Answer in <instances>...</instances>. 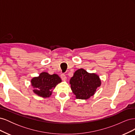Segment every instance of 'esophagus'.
Returning <instances> with one entry per match:
<instances>
[{"instance_id": "esophagus-1", "label": "esophagus", "mask_w": 135, "mask_h": 135, "mask_svg": "<svg viewBox=\"0 0 135 135\" xmlns=\"http://www.w3.org/2000/svg\"><path fill=\"white\" fill-rule=\"evenodd\" d=\"M61 79H62V80H64V81H65L67 79V77L66 76V75H64V74H61Z\"/></svg>"}]
</instances>
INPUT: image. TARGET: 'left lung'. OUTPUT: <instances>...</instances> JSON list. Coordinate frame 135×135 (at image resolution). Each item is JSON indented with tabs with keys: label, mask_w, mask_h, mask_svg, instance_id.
Here are the masks:
<instances>
[{
	"label": "left lung",
	"mask_w": 135,
	"mask_h": 135,
	"mask_svg": "<svg viewBox=\"0 0 135 135\" xmlns=\"http://www.w3.org/2000/svg\"><path fill=\"white\" fill-rule=\"evenodd\" d=\"M71 89L77 99L87 100L95 95L101 84L100 76L89 73L83 69H78L70 79Z\"/></svg>",
	"instance_id": "left-lung-1"
}]
</instances>
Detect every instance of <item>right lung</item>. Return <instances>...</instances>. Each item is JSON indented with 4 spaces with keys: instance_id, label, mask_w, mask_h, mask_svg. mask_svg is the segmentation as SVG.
<instances>
[{
    "instance_id": "1",
    "label": "right lung",
    "mask_w": 135,
    "mask_h": 135,
    "mask_svg": "<svg viewBox=\"0 0 135 135\" xmlns=\"http://www.w3.org/2000/svg\"><path fill=\"white\" fill-rule=\"evenodd\" d=\"M62 80L56 74L51 75L47 72H42L38 76H35L31 79L32 91L38 96L43 98L50 97L52 91Z\"/></svg>"
}]
</instances>
